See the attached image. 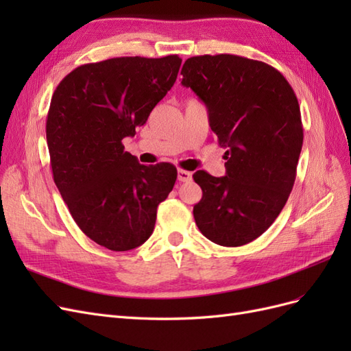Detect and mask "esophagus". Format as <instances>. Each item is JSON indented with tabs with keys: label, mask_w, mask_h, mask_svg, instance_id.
I'll list each match as a JSON object with an SVG mask.
<instances>
[{
	"label": "esophagus",
	"mask_w": 351,
	"mask_h": 351,
	"mask_svg": "<svg viewBox=\"0 0 351 351\" xmlns=\"http://www.w3.org/2000/svg\"><path fill=\"white\" fill-rule=\"evenodd\" d=\"M177 177L180 182H189V180H192V173L186 171V169H178Z\"/></svg>",
	"instance_id": "obj_1"
}]
</instances>
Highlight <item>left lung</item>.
<instances>
[{
	"mask_svg": "<svg viewBox=\"0 0 351 351\" xmlns=\"http://www.w3.org/2000/svg\"><path fill=\"white\" fill-rule=\"evenodd\" d=\"M182 74L227 147L224 177L193 174L202 189L196 226L219 246H243L272 226L290 196L303 145L299 102L282 74L256 60L199 56Z\"/></svg>",
	"mask_w": 351,
	"mask_h": 351,
	"instance_id": "obj_1",
	"label": "left lung"
}]
</instances>
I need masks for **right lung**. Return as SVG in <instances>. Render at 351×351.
<instances>
[{
  "instance_id": "1",
  "label": "right lung",
  "mask_w": 351,
  "mask_h": 351,
  "mask_svg": "<svg viewBox=\"0 0 351 351\" xmlns=\"http://www.w3.org/2000/svg\"><path fill=\"white\" fill-rule=\"evenodd\" d=\"M180 66L178 56L110 58L74 69L52 95L47 119L52 176L73 219L99 246L139 247L174 187V165L139 164L121 141L146 123Z\"/></svg>"
}]
</instances>
